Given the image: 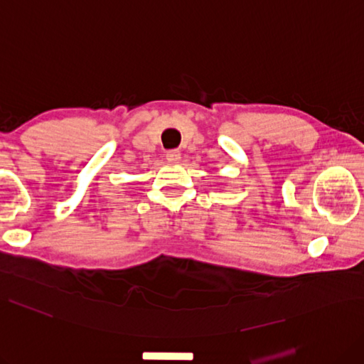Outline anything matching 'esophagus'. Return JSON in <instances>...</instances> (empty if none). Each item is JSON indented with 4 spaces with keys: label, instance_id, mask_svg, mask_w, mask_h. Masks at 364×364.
<instances>
[{
    "label": "esophagus",
    "instance_id": "34e87169",
    "mask_svg": "<svg viewBox=\"0 0 364 364\" xmlns=\"http://www.w3.org/2000/svg\"><path fill=\"white\" fill-rule=\"evenodd\" d=\"M179 159H181V151H179V150H170V151H166V161L178 162Z\"/></svg>",
    "mask_w": 364,
    "mask_h": 364
}]
</instances>
